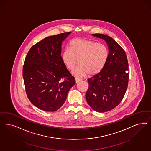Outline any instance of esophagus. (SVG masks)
Masks as SVG:
<instances>
[{"mask_svg": "<svg viewBox=\"0 0 151 151\" xmlns=\"http://www.w3.org/2000/svg\"><path fill=\"white\" fill-rule=\"evenodd\" d=\"M82 79L81 78H79L78 77H76L75 78V81H76V83H78V82H80V81H81Z\"/></svg>", "mask_w": 151, "mask_h": 151, "instance_id": "obj_1", "label": "esophagus"}]
</instances>
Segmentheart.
Masks as SVG:
<instances>
[{
	"mask_svg": "<svg viewBox=\"0 0 151 151\" xmlns=\"http://www.w3.org/2000/svg\"><path fill=\"white\" fill-rule=\"evenodd\" d=\"M109 51L104 45L84 38H76L70 42L61 56L63 62L68 69L72 70L78 63L80 66L73 74L83 76L98 75L108 61Z\"/></svg>",
	"mask_w": 151,
	"mask_h": 151,
	"instance_id": "heart-1",
	"label": "heart"
}]
</instances>
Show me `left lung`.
Masks as SVG:
<instances>
[{
  "label": "left lung",
  "instance_id": "left-lung-1",
  "mask_svg": "<svg viewBox=\"0 0 151 151\" xmlns=\"http://www.w3.org/2000/svg\"><path fill=\"white\" fill-rule=\"evenodd\" d=\"M91 35L106 42L109 57L103 70L88 80L86 99L93 109L103 113L114 109L123 98L128 83V63L124 50L111 37L98 33Z\"/></svg>",
  "mask_w": 151,
  "mask_h": 151
}]
</instances>
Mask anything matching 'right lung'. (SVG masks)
<instances>
[{"mask_svg":"<svg viewBox=\"0 0 151 151\" xmlns=\"http://www.w3.org/2000/svg\"><path fill=\"white\" fill-rule=\"evenodd\" d=\"M71 32L47 37L31 48L23 68L27 95L37 108L59 109L75 84L61 58L62 44Z\"/></svg>","mask_w":151,"mask_h":151,"instance_id":"right-lung-1","label":"right lung"}]
</instances>
